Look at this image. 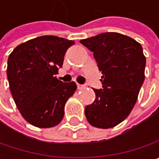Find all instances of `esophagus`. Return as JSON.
<instances>
[{"instance_id": "1", "label": "esophagus", "mask_w": 159, "mask_h": 159, "mask_svg": "<svg viewBox=\"0 0 159 159\" xmlns=\"http://www.w3.org/2000/svg\"><path fill=\"white\" fill-rule=\"evenodd\" d=\"M77 88L78 89H83L85 88V86L84 85H80V84H77Z\"/></svg>"}]
</instances>
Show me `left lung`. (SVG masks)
Instances as JSON below:
<instances>
[{"mask_svg": "<svg viewBox=\"0 0 159 159\" xmlns=\"http://www.w3.org/2000/svg\"><path fill=\"white\" fill-rule=\"evenodd\" d=\"M93 52L102 76V88L93 89L95 99L85 109L89 124L111 128L130 114L145 79L143 47L119 33H103L80 40Z\"/></svg>", "mask_w": 159, "mask_h": 159, "instance_id": "8db88e82", "label": "left lung"}]
</instances>
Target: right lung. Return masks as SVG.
Listing matches in <instances>:
<instances>
[{
  "label": "right lung",
  "instance_id": "1",
  "mask_svg": "<svg viewBox=\"0 0 159 159\" xmlns=\"http://www.w3.org/2000/svg\"><path fill=\"white\" fill-rule=\"evenodd\" d=\"M74 44L53 35L27 40L8 58L7 76L16 105L31 125L48 128L64 118V105L74 94L75 82L57 79L67 49Z\"/></svg>",
  "mask_w": 159,
  "mask_h": 159
}]
</instances>
